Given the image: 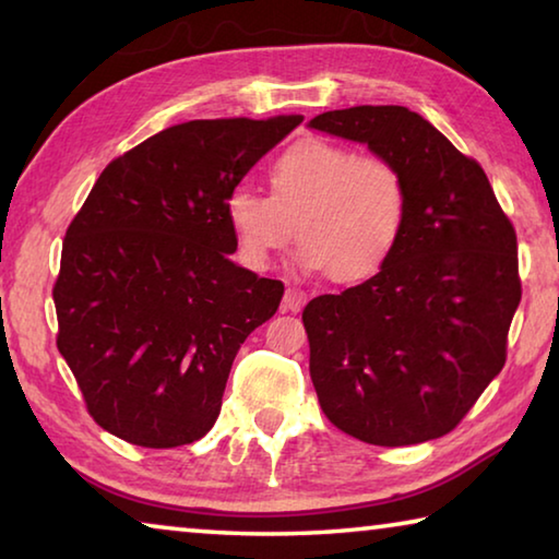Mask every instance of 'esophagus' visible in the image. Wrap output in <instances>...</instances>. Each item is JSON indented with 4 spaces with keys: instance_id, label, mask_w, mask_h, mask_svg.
Wrapping results in <instances>:
<instances>
[{
    "instance_id": "obj_1",
    "label": "esophagus",
    "mask_w": 559,
    "mask_h": 559,
    "mask_svg": "<svg viewBox=\"0 0 559 559\" xmlns=\"http://www.w3.org/2000/svg\"><path fill=\"white\" fill-rule=\"evenodd\" d=\"M308 293L300 288H288L286 296H283V310H290V313H298V310L306 306Z\"/></svg>"
}]
</instances>
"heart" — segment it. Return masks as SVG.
<instances>
[{
  "label": "heart",
  "mask_w": 559,
  "mask_h": 559,
  "mask_svg": "<svg viewBox=\"0 0 559 559\" xmlns=\"http://www.w3.org/2000/svg\"><path fill=\"white\" fill-rule=\"evenodd\" d=\"M269 185L271 197L241 187L226 200L236 251L251 269L266 266L296 231L302 269H328L337 281L374 276L392 259L409 219L402 167L333 140L288 145L269 165Z\"/></svg>",
  "instance_id": "heart-1"
}]
</instances>
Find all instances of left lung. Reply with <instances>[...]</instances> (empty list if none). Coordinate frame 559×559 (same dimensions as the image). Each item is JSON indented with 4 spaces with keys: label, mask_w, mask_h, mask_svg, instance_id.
<instances>
[{
    "label": "left lung",
    "mask_w": 559,
    "mask_h": 559,
    "mask_svg": "<svg viewBox=\"0 0 559 559\" xmlns=\"http://www.w3.org/2000/svg\"><path fill=\"white\" fill-rule=\"evenodd\" d=\"M310 128L392 157L409 219L380 273L302 310L310 380L340 431L412 447L453 431L503 370L518 236L476 159L404 106L328 110Z\"/></svg>",
    "instance_id": "left-lung-1"
}]
</instances>
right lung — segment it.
Listing matches in <instances>:
<instances>
[{"mask_svg":"<svg viewBox=\"0 0 559 559\" xmlns=\"http://www.w3.org/2000/svg\"><path fill=\"white\" fill-rule=\"evenodd\" d=\"M298 122L167 128L112 159L73 216L53 283L56 347L112 437L175 449L214 427L236 353L283 298L281 281L229 259L226 200Z\"/></svg>","mask_w":559,"mask_h":559,"instance_id":"add662e5","label":"right lung"}]
</instances>
